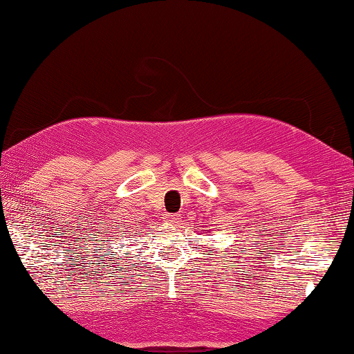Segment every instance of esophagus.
<instances>
[{
    "label": "esophagus",
    "mask_w": 354,
    "mask_h": 354,
    "mask_svg": "<svg viewBox=\"0 0 354 354\" xmlns=\"http://www.w3.org/2000/svg\"><path fill=\"white\" fill-rule=\"evenodd\" d=\"M178 219H180V217H178L177 214H167L166 216V222H169V224H177Z\"/></svg>",
    "instance_id": "34e87169"
}]
</instances>
